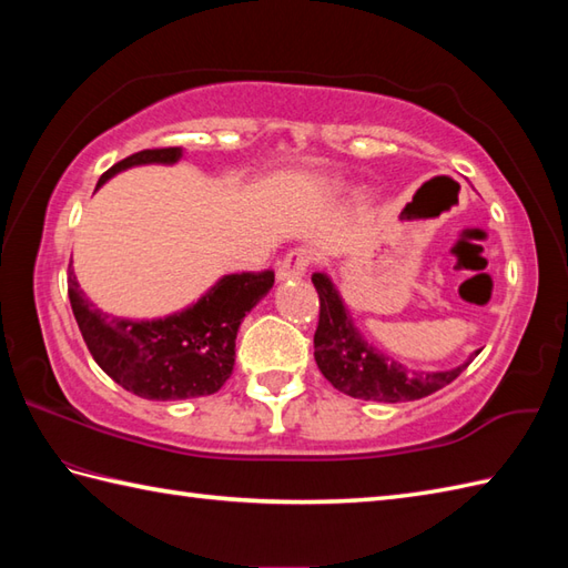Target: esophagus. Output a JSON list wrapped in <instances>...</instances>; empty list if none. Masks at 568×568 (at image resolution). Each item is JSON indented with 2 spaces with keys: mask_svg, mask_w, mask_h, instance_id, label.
I'll return each mask as SVG.
<instances>
[{
  "mask_svg": "<svg viewBox=\"0 0 568 568\" xmlns=\"http://www.w3.org/2000/svg\"><path fill=\"white\" fill-rule=\"evenodd\" d=\"M312 261H315V256H312L310 248L297 246L293 251H287L285 258L277 263V281H297V277H303L307 273Z\"/></svg>",
  "mask_w": 568,
  "mask_h": 568,
  "instance_id": "1",
  "label": "esophagus"
}]
</instances>
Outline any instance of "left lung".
<instances>
[{
    "mask_svg": "<svg viewBox=\"0 0 568 568\" xmlns=\"http://www.w3.org/2000/svg\"><path fill=\"white\" fill-rule=\"evenodd\" d=\"M320 295V322L315 332V361L336 390L361 400L409 403L442 390L458 378L466 364L452 371H413L373 348L346 315L339 293L324 273L312 275ZM478 354V352H476Z\"/></svg>",
    "mask_w": 568,
    "mask_h": 568,
    "instance_id": "obj_1",
    "label": "left lung"
}]
</instances>
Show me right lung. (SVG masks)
<instances>
[{
  "mask_svg": "<svg viewBox=\"0 0 568 568\" xmlns=\"http://www.w3.org/2000/svg\"><path fill=\"white\" fill-rule=\"evenodd\" d=\"M180 155L178 146L131 153L100 178L98 187L124 168L175 163ZM273 281V271L224 275L197 305L153 322L104 315L82 295L72 271L68 297L82 339L106 376L146 400H185L216 393L232 376L236 332Z\"/></svg>",
  "mask_w": 568,
  "mask_h": 568,
  "instance_id": "add662e5",
  "label": "right lung"
}]
</instances>
